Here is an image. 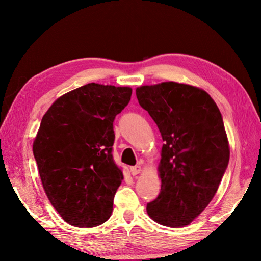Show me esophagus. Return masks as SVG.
I'll return each mask as SVG.
<instances>
[{
  "instance_id": "obj_1",
  "label": "esophagus",
  "mask_w": 261,
  "mask_h": 261,
  "mask_svg": "<svg viewBox=\"0 0 261 261\" xmlns=\"http://www.w3.org/2000/svg\"><path fill=\"white\" fill-rule=\"evenodd\" d=\"M130 171H131L132 175L136 176V175L141 173L142 168H141V166H138V165H137V166H134V167H131V168H130Z\"/></svg>"
}]
</instances>
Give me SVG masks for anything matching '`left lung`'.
<instances>
[{"instance_id":"8db88e82","label":"left lung","mask_w":261,"mask_h":261,"mask_svg":"<svg viewBox=\"0 0 261 261\" xmlns=\"http://www.w3.org/2000/svg\"><path fill=\"white\" fill-rule=\"evenodd\" d=\"M136 94L165 142L158 165L162 188L147 213L159 224L181 228L206 208L228 167L222 115L206 92L182 83L143 85Z\"/></svg>"}]
</instances>
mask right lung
Masks as SVG:
<instances>
[{
  "label": "right lung",
  "mask_w": 261,
  "mask_h": 261,
  "mask_svg": "<svg viewBox=\"0 0 261 261\" xmlns=\"http://www.w3.org/2000/svg\"><path fill=\"white\" fill-rule=\"evenodd\" d=\"M132 88L90 83L42 116L32 151L46 195L66 222L93 228L111 216L123 174L114 164L113 121Z\"/></svg>",
  "instance_id": "add662e5"
}]
</instances>
